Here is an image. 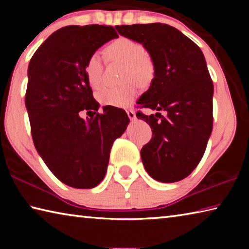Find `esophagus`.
Masks as SVG:
<instances>
[{"label": "esophagus", "instance_id": "1", "mask_svg": "<svg viewBox=\"0 0 249 249\" xmlns=\"http://www.w3.org/2000/svg\"><path fill=\"white\" fill-rule=\"evenodd\" d=\"M127 115H128L130 121H134L135 119H136V114H135V112L133 111V109H128V111H127Z\"/></svg>", "mask_w": 249, "mask_h": 249}]
</instances>
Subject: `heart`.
I'll return each mask as SVG.
<instances>
[{
    "label": "heart",
    "mask_w": 249,
    "mask_h": 249,
    "mask_svg": "<svg viewBox=\"0 0 249 249\" xmlns=\"http://www.w3.org/2000/svg\"><path fill=\"white\" fill-rule=\"evenodd\" d=\"M107 54L112 60L125 65L124 79L133 78L142 84L148 83L154 77L155 66L145 53L141 44L128 38H119L107 46ZM84 73L91 88L98 89L102 83V59L100 54H91L84 67ZM137 87L133 80L117 87H104L96 93V99L103 105L122 107L130 103L136 94Z\"/></svg>",
    "instance_id": "1"
}]
</instances>
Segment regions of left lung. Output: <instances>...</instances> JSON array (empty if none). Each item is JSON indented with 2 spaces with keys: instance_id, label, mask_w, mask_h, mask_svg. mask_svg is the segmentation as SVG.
I'll list each match as a JSON object with an SVG mask.
<instances>
[{
  "instance_id": "obj_1",
  "label": "left lung",
  "mask_w": 249,
  "mask_h": 249,
  "mask_svg": "<svg viewBox=\"0 0 249 249\" xmlns=\"http://www.w3.org/2000/svg\"><path fill=\"white\" fill-rule=\"evenodd\" d=\"M140 43L154 62L149 89L137 101L160 113L137 119L150 125L153 138L141 150L148 175L160 182L184 179L199 165L213 127V82L199 46L167 24L115 26Z\"/></svg>"
}]
</instances>
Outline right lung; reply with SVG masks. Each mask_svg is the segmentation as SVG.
I'll list each match as a JSON object with an SVG mask.
<instances>
[{"label":"right lung","instance_id":"right-lung-1","mask_svg":"<svg viewBox=\"0 0 249 249\" xmlns=\"http://www.w3.org/2000/svg\"><path fill=\"white\" fill-rule=\"evenodd\" d=\"M105 25L66 26L52 34L28 65L25 105L37 153L57 178L75 189L103 180L109 150L129 124L124 109L103 107L99 114L84 67L91 54L117 38ZM81 110L97 115L87 120Z\"/></svg>","mask_w":249,"mask_h":249}]
</instances>
